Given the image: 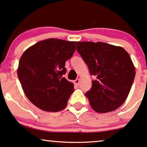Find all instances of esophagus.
Wrapping results in <instances>:
<instances>
[{
  "mask_svg": "<svg viewBox=\"0 0 147 147\" xmlns=\"http://www.w3.org/2000/svg\"><path fill=\"white\" fill-rule=\"evenodd\" d=\"M74 83H75L76 85H79V84H80V79H77L75 81H74Z\"/></svg>",
  "mask_w": 147,
  "mask_h": 147,
  "instance_id": "obj_1",
  "label": "esophagus"
}]
</instances>
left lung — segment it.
Instances as JSON below:
<instances>
[{
	"mask_svg": "<svg viewBox=\"0 0 147 147\" xmlns=\"http://www.w3.org/2000/svg\"><path fill=\"white\" fill-rule=\"evenodd\" d=\"M77 50L89 68L91 89L86 97L93 110L107 113L126 101L135 77V67L129 54L120 46L103 42H77Z\"/></svg>",
	"mask_w": 147,
	"mask_h": 147,
	"instance_id": "left-lung-1",
	"label": "left lung"
}]
</instances>
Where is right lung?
Listing matches in <instances>:
<instances>
[{
  "label": "right lung",
  "mask_w": 147,
  "mask_h": 147,
  "mask_svg": "<svg viewBox=\"0 0 147 147\" xmlns=\"http://www.w3.org/2000/svg\"><path fill=\"white\" fill-rule=\"evenodd\" d=\"M75 50V42L50 38L21 56L17 75L25 95L38 108L56 112L66 107L74 85L64 77V66Z\"/></svg>",
  "instance_id": "right-lung-1"
}]
</instances>
